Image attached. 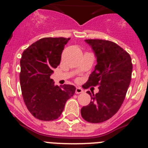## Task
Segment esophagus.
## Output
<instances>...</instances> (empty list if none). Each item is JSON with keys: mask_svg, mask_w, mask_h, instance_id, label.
<instances>
[{"mask_svg": "<svg viewBox=\"0 0 148 148\" xmlns=\"http://www.w3.org/2000/svg\"><path fill=\"white\" fill-rule=\"evenodd\" d=\"M83 92L84 90L81 87H77V89H76V91H75L76 94H81Z\"/></svg>", "mask_w": 148, "mask_h": 148, "instance_id": "esophagus-1", "label": "esophagus"}]
</instances>
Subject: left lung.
<instances>
[{
    "instance_id": "1",
    "label": "left lung",
    "mask_w": 148,
    "mask_h": 148,
    "mask_svg": "<svg viewBox=\"0 0 148 148\" xmlns=\"http://www.w3.org/2000/svg\"><path fill=\"white\" fill-rule=\"evenodd\" d=\"M97 58V65L84 88L99 86L88 105L81 110L84 120L100 123L114 116L123 103L132 77V64L129 53L117 44L101 39H86Z\"/></svg>"
}]
</instances>
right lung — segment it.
<instances>
[{
  "label": "right lung",
  "instance_id": "obj_1",
  "mask_svg": "<svg viewBox=\"0 0 148 148\" xmlns=\"http://www.w3.org/2000/svg\"><path fill=\"white\" fill-rule=\"evenodd\" d=\"M69 39L41 38L22 53L20 83L23 101L32 115L40 120L59 118L66 101L75 93L73 85L59 87L50 78L53 69L60 64L62 53Z\"/></svg>",
  "mask_w": 148,
  "mask_h": 148
}]
</instances>
